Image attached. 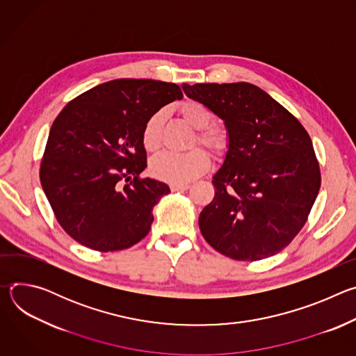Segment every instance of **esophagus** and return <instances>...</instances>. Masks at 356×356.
I'll list each match as a JSON object with an SVG mask.
<instances>
[{
	"instance_id": "34e87169",
	"label": "esophagus",
	"mask_w": 356,
	"mask_h": 356,
	"mask_svg": "<svg viewBox=\"0 0 356 356\" xmlns=\"http://www.w3.org/2000/svg\"><path fill=\"white\" fill-rule=\"evenodd\" d=\"M188 187H190V184H187V183H172L170 184L172 191H181V190H187Z\"/></svg>"
}]
</instances>
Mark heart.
<instances>
[{"label": "heart", "instance_id": "b5f03b06", "mask_svg": "<svg viewBox=\"0 0 356 356\" xmlns=\"http://www.w3.org/2000/svg\"><path fill=\"white\" fill-rule=\"evenodd\" d=\"M180 117L197 129V138L201 145H204L214 154H222L227 146L225 134L217 128L211 127L214 121L213 113L195 99H187L179 107ZM162 122L163 114L161 111L152 114L142 129V145L147 152H156L162 142ZM210 168V156L206 150L200 147L193 149L187 154H163L150 162L149 170L152 176L170 181V183H187L200 175L204 173Z\"/></svg>", "mask_w": 356, "mask_h": 356}]
</instances>
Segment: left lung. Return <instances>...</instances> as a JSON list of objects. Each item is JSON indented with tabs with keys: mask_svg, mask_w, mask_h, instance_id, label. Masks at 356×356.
<instances>
[{
	"mask_svg": "<svg viewBox=\"0 0 356 356\" xmlns=\"http://www.w3.org/2000/svg\"><path fill=\"white\" fill-rule=\"evenodd\" d=\"M181 87L218 115L228 132L224 163L213 177L216 195L198 217L202 236L235 261L276 255L306 224L321 186L310 135L250 83Z\"/></svg>",
	"mask_w": 356,
	"mask_h": 356,
	"instance_id": "obj_1",
	"label": "left lung"
}]
</instances>
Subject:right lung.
<instances>
[{"label": "right lung", "instance_id": "1", "mask_svg": "<svg viewBox=\"0 0 356 356\" xmlns=\"http://www.w3.org/2000/svg\"><path fill=\"white\" fill-rule=\"evenodd\" d=\"M183 92L175 83L117 79L80 94L56 117L40 163V184L58 222L99 252L145 238L168 184L140 179L146 120ZM125 181L127 184L124 185Z\"/></svg>", "mask_w": 356, "mask_h": 356}]
</instances>
